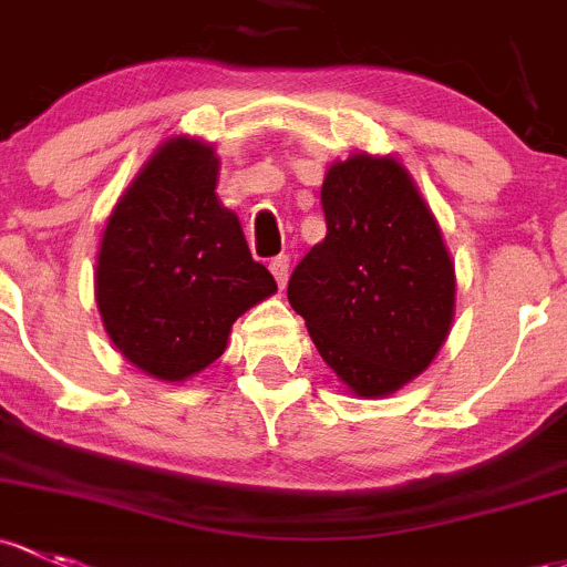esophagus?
Here are the masks:
<instances>
[{"mask_svg":"<svg viewBox=\"0 0 567 567\" xmlns=\"http://www.w3.org/2000/svg\"><path fill=\"white\" fill-rule=\"evenodd\" d=\"M268 268H271V274H274V279H277L279 288H285V285H288V277H290V258H288V255H277V258L268 264Z\"/></svg>","mask_w":567,"mask_h":567,"instance_id":"obj_1","label":"esophagus"}]
</instances>
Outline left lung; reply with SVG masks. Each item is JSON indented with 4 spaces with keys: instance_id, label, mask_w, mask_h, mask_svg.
<instances>
[{
    "instance_id": "obj_1",
    "label": "left lung",
    "mask_w": 567,
    "mask_h": 567,
    "mask_svg": "<svg viewBox=\"0 0 567 567\" xmlns=\"http://www.w3.org/2000/svg\"><path fill=\"white\" fill-rule=\"evenodd\" d=\"M320 204L326 238L296 266L288 301L355 396H389L424 372L449 337L454 260L393 157L361 152L333 163Z\"/></svg>"
}]
</instances>
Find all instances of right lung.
Instances as JSON below:
<instances>
[{"label": "right lung", "mask_w": 567, "mask_h": 567, "mask_svg": "<svg viewBox=\"0 0 567 567\" xmlns=\"http://www.w3.org/2000/svg\"><path fill=\"white\" fill-rule=\"evenodd\" d=\"M217 171L208 143L165 141L113 206L100 244L105 331L124 359L168 383L217 361L236 318L277 290L217 200Z\"/></svg>", "instance_id": "1"}]
</instances>
